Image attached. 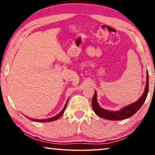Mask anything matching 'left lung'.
I'll return each instance as SVG.
<instances>
[{
    "label": "left lung",
    "mask_w": 155,
    "mask_h": 155,
    "mask_svg": "<svg viewBox=\"0 0 155 155\" xmlns=\"http://www.w3.org/2000/svg\"><path fill=\"white\" fill-rule=\"evenodd\" d=\"M148 90H149V77H148V72L147 70V78H146V84L145 91H144L143 94L140 98L137 101L133 103L124 107L120 110L118 111H110L104 110L99 105L98 102L97 101V93L95 91L94 96L93 97L92 100V107L94 112L97 116H99L104 119H108V120H124V119H128L132 117L133 115L138 112L140 108L142 107L145 101L146 97H147Z\"/></svg>",
    "instance_id": "8db88e82"
}]
</instances>
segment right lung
<instances>
[{
    "instance_id": "add662e5",
    "label": "right lung",
    "mask_w": 155,
    "mask_h": 155,
    "mask_svg": "<svg viewBox=\"0 0 155 155\" xmlns=\"http://www.w3.org/2000/svg\"><path fill=\"white\" fill-rule=\"evenodd\" d=\"M69 100V98H68ZM68 100H67V101L66 102V104H65V105L64 107V108L62 109V110L61 111L60 113H58V114L55 115V116H54L53 117H51V118H48V119H31V118H29V117H27L28 119H30V120L33 121H36V122H49V121H55L57 119H58L60 117L62 116V115L64 114V110L65 109H66V107H67V102H68Z\"/></svg>"
}]
</instances>
